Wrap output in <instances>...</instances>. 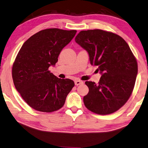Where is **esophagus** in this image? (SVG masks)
I'll return each instance as SVG.
<instances>
[{
	"mask_svg": "<svg viewBox=\"0 0 148 148\" xmlns=\"http://www.w3.org/2000/svg\"><path fill=\"white\" fill-rule=\"evenodd\" d=\"M83 82H82V81H80V80L75 81V85H76V86L82 85V84H83Z\"/></svg>",
	"mask_w": 148,
	"mask_h": 148,
	"instance_id": "34e87169",
	"label": "esophagus"
}]
</instances>
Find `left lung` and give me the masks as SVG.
Here are the masks:
<instances>
[{
  "label": "left lung",
  "instance_id": "obj_1",
  "mask_svg": "<svg viewBox=\"0 0 148 148\" xmlns=\"http://www.w3.org/2000/svg\"><path fill=\"white\" fill-rule=\"evenodd\" d=\"M75 41L88 52L92 65L102 74L98 84L86 82L89 92L83 97L86 108L99 115H108L125 105L134 90L137 62L122 37L110 31H80Z\"/></svg>",
  "mask_w": 148,
  "mask_h": 148
}]
</instances>
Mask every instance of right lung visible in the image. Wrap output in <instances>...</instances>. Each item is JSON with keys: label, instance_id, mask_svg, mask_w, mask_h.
<instances>
[{"label": "right lung", "instance_id": "1", "mask_svg": "<svg viewBox=\"0 0 148 148\" xmlns=\"http://www.w3.org/2000/svg\"><path fill=\"white\" fill-rule=\"evenodd\" d=\"M76 32L46 29L31 36L20 48L13 64V80L22 99L32 108L51 113L64 105L74 82L57 77L49 68L56 64L60 52Z\"/></svg>", "mask_w": 148, "mask_h": 148}]
</instances>
